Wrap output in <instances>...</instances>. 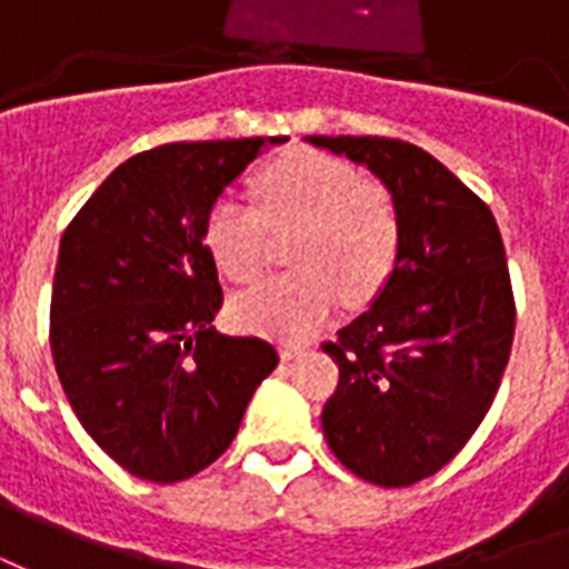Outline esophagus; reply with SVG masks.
I'll use <instances>...</instances> for the list:
<instances>
[{
    "label": "esophagus",
    "mask_w": 569,
    "mask_h": 569,
    "mask_svg": "<svg viewBox=\"0 0 569 569\" xmlns=\"http://www.w3.org/2000/svg\"><path fill=\"white\" fill-rule=\"evenodd\" d=\"M306 350H309V341H284V345H281V357H284V360H293V357H300Z\"/></svg>",
    "instance_id": "obj_1"
}]
</instances>
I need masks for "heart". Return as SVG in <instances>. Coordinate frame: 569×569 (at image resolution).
Returning a JSON list of instances; mask_svg holds the SVG:
<instances>
[{"instance_id": "heart-1", "label": "heart", "mask_w": 569, "mask_h": 569, "mask_svg": "<svg viewBox=\"0 0 569 569\" xmlns=\"http://www.w3.org/2000/svg\"><path fill=\"white\" fill-rule=\"evenodd\" d=\"M260 209L221 194L203 219V246L230 281H251L267 263L269 228L300 230L290 246L297 272L242 290L230 315L242 330L272 339H306L341 290L353 306L390 281L401 249V216L392 191L327 152L290 149L254 177Z\"/></svg>"}]
</instances>
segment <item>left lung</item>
<instances>
[{
    "instance_id": "1",
    "label": "left lung",
    "mask_w": 569,
    "mask_h": 569,
    "mask_svg": "<svg viewBox=\"0 0 569 569\" xmlns=\"http://www.w3.org/2000/svg\"><path fill=\"white\" fill-rule=\"evenodd\" d=\"M369 168L401 216V249L369 311L323 350L339 387L320 426L348 471L399 489L438 473L492 408L516 306L501 230L426 149L390 138H306Z\"/></svg>"
}]
</instances>
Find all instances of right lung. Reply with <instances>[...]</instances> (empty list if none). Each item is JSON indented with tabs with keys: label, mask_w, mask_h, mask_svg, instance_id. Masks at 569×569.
Instances as JSON below:
<instances>
[{
	"label": "right lung",
	"mask_w": 569,
	"mask_h": 569,
	"mask_svg": "<svg viewBox=\"0 0 569 569\" xmlns=\"http://www.w3.org/2000/svg\"><path fill=\"white\" fill-rule=\"evenodd\" d=\"M284 140L140 152L62 233L50 300L59 383L89 438L140 480L179 482L216 462L279 366L269 341L212 327L221 288L203 219L263 149Z\"/></svg>",
	"instance_id": "1"
}]
</instances>
